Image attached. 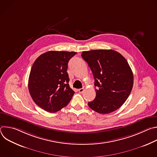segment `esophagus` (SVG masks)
Returning a JSON list of instances; mask_svg holds the SVG:
<instances>
[{
  "label": "esophagus",
  "instance_id": "obj_1",
  "mask_svg": "<svg viewBox=\"0 0 157 157\" xmlns=\"http://www.w3.org/2000/svg\"><path fill=\"white\" fill-rule=\"evenodd\" d=\"M84 89H85V87H83L82 88L79 89H78V91H79L80 93H83V91H84Z\"/></svg>",
  "mask_w": 157,
  "mask_h": 157
}]
</instances>
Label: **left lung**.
I'll return each mask as SVG.
<instances>
[{
	"mask_svg": "<svg viewBox=\"0 0 157 157\" xmlns=\"http://www.w3.org/2000/svg\"><path fill=\"white\" fill-rule=\"evenodd\" d=\"M81 56L93 72L96 98L88 102L102 114L120 108L128 98L133 84V73L125 58L113 50L82 52Z\"/></svg>",
	"mask_w": 157,
	"mask_h": 157,
	"instance_id": "8db88e82",
	"label": "left lung"
}]
</instances>
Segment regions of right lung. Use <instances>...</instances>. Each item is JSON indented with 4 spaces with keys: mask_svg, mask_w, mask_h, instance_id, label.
<instances>
[{
    "mask_svg": "<svg viewBox=\"0 0 157 157\" xmlns=\"http://www.w3.org/2000/svg\"><path fill=\"white\" fill-rule=\"evenodd\" d=\"M77 53L49 51L35 61L29 78V90L35 104L56 113L70 102L75 91L67 73L70 59Z\"/></svg>",
    "mask_w": 157,
    "mask_h": 157,
    "instance_id": "1",
    "label": "right lung"
}]
</instances>
